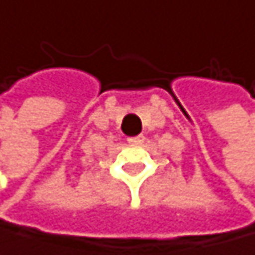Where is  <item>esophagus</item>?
<instances>
[{
    "mask_svg": "<svg viewBox=\"0 0 255 255\" xmlns=\"http://www.w3.org/2000/svg\"><path fill=\"white\" fill-rule=\"evenodd\" d=\"M127 141H128L130 144H141V143L144 141V136H143V135L130 136V138H128V140H127Z\"/></svg>",
    "mask_w": 255,
    "mask_h": 255,
    "instance_id": "1",
    "label": "esophagus"
}]
</instances>
